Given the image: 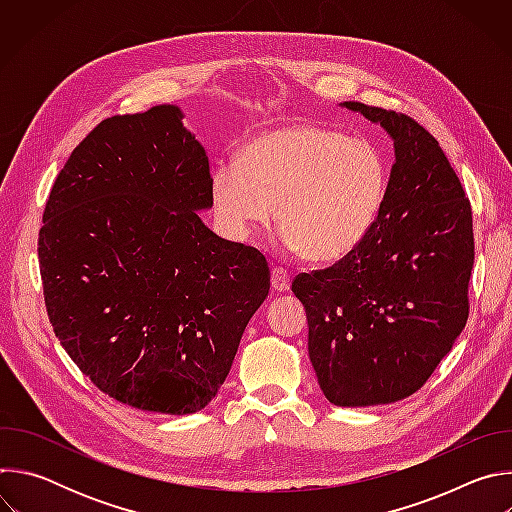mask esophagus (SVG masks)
<instances>
[{"label": "esophagus", "instance_id": "obj_1", "mask_svg": "<svg viewBox=\"0 0 512 512\" xmlns=\"http://www.w3.org/2000/svg\"><path fill=\"white\" fill-rule=\"evenodd\" d=\"M291 285V279H289V273L281 267H273L271 269V287L275 291H287Z\"/></svg>", "mask_w": 512, "mask_h": 512}]
</instances>
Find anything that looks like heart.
<instances>
[{"instance_id": "heart-1", "label": "heart", "mask_w": 512, "mask_h": 512, "mask_svg": "<svg viewBox=\"0 0 512 512\" xmlns=\"http://www.w3.org/2000/svg\"><path fill=\"white\" fill-rule=\"evenodd\" d=\"M387 194V166L367 139L291 123L253 137L237 164L212 176V204L235 241L275 223L279 243L314 263L348 255L367 233Z\"/></svg>"}]
</instances>
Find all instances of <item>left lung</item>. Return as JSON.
Here are the masks:
<instances>
[{
	"instance_id": "8db88e82",
	"label": "left lung",
	"mask_w": 512,
	"mask_h": 512,
	"mask_svg": "<svg viewBox=\"0 0 512 512\" xmlns=\"http://www.w3.org/2000/svg\"><path fill=\"white\" fill-rule=\"evenodd\" d=\"M395 145L371 231L332 267L291 291L308 316V352L338 407L401 401L425 385L468 320L472 208L437 139L415 119L346 101Z\"/></svg>"
}]
</instances>
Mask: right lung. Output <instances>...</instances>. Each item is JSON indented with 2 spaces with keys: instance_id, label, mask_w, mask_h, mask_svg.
I'll return each mask as SVG.
<instances>
[{
  "instance_id": "obj_1",
  "label": "right lung",
  "mask_w": 512,
  "mask_h": 512,
  "mask_svg": "<svg viewBox=\"0 0 512 512\" xmlns=\"http://www.w3.org/2000/svg\"><path fill=\"white\" fill-rule=\"evenodd\" d=\"M176 105L101 121L60 170L38 259L54 334L109 397L188 415L225 383L269 294L255 247L214 235L208 158Z\"/></svg>"
}]
</instances>
